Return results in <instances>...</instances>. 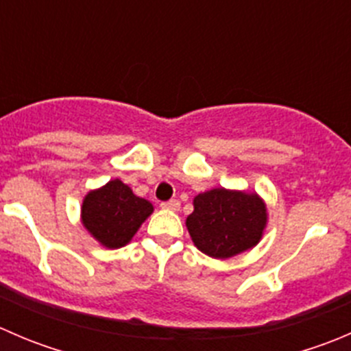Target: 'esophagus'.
Wrapping results in <instances>:
<instances>
[{
	"label": "esophagus",
	"mask_w": 351,
	"mask_h": 351,
	"mask_svg": "<svg viewBox=\"0 0 351 351\" xmlns=\"http://www.w3.org/2000/svg\"><path fill=\"white\" fill-rule=\"evenodd\" d=\"M161 207L162 208H168V210H178V208H180V202L176 200V198H171V200H168V202H162Z\"/></svg>",
	"instance_id": "34e87169"
}]
</instances>
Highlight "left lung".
Here are the masks:
<instances>
[{
  "instance_id": "8db88e82",
  "label": "left lung",
  "mask_w": 351,
  "mask_h": 351,
  "mask_svg": "<svg viewBox=\"0 0 351 351\" xmlns=\"http://www.w3.org/2000/svg\"><path fill=\"white\" fill-rule=\"evenodd\" d=\"M186 217L192 241L212 258H231L250 250L261 239L267 208L254 193L214 189L193 200Z\"/></svg>"
}]
</instances>
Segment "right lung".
<instances>
[{"label": "right lung", "mask_w": 351, "mask_h": 351, "mask_svg": "<svg viewBox=\"0 0 351 351\" xmlns=\"http://www.w3.org/2000/svg\"><path fill=\"white\" fill-rule=\"evenodd\" d=\"M153 212V205L136 197L120 180L90 192L83 200V224L104 246L122 247Z\"/></svg>", "instance_id": "right-lung-1"}]
</instances>
